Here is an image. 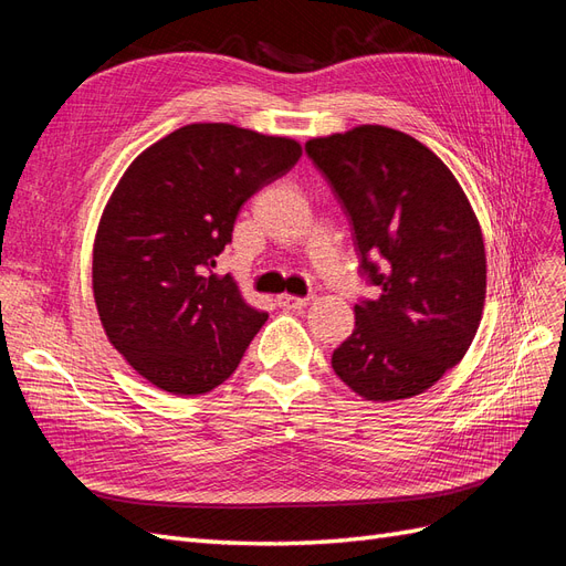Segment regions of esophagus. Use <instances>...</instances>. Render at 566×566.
<instances>
[{
    "label": "esophagus",
    "instance_id": "34e87169",
    "mask_svg": "<svg viewBox=\"0 0 566 566\" xmlns=\"http://www.w3.org/2000/svg\"><path fill=\"white\" fill-rule=\"evenodd\" d=\"M279 306H283V310H302V306L310 304V297H295V295H279L276 297Z\"/></svg>",
    "mask_w": 566,
    "mask_h": 566
}]
</instances>
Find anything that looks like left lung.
<instances>
[{
  "label": "left lung",
  "instance_id": "left-lung-1",
  "mask_svg": "<svg viewBox=\"0 0 566 566\" xmlns=\"http://www.w3.org/2000/svg\"><path fill=\"white\" fill-rule=\"evenodd\" d=\"M304 150L349 217L358 273L380 290L354 304L333 370L368 401L416 397L460 364L482 321L486 254L472 205L451 169L399 129L361 125Z\"/></svg>",
  "mask_w": 566,
  "mask_h": 566
}]
</instances>
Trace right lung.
Returning a JSON list of instances; mask_svg holds the SVG:
<instances>
[{
  "instance_id": "right-lung-1",
  "label": "right lung",
  "mask_w": 566,
  "mask_h": 566,
  "mask_svg": "<svg viewBox=\"0 0 566 566\" xmlns=\"http://www.w3.org/2000/svg\"><path fill=\"white\" fill-rule=\"evenodd\" d=\"M302 146L227 123L186 125L146 148L98 221L92 283L111 345L163 391H212L266 312L217 276L243 202L295 167Z\"/></svg>"
}]
</instances>
